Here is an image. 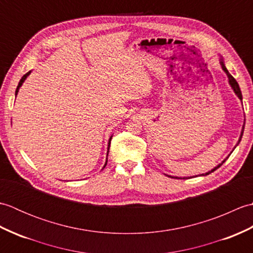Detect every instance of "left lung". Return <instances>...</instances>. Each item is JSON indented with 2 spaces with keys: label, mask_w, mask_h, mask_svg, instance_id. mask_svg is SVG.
<instances>
[{
  "label": "left lung",
  "mask_w": 253,
  "mask_h": 253,
  "mask_svg": "<svg viewBox=\"0 0 253 253\" xmlns=\"http://www.w3.org/2000/svg\"><path fill=\"white\" fill-rule=\"evenodd\" d=\"M221 66H222V68H223V71H224L225 73H226V75H227V77H228V82H229L230 87L233 88L234 92H235L236 94H237V96H238V98L240 99V101L243 102V94H241V91H240V88H239V84H238V83L236 82V79H235V78L232 76V75H230V74L228 73V71H227V69H226V67H225V65H224V62H223V61H221ZM245 121H246V120H245ZM244 129H245V125L243 126V130H241V133H240V137H239L238 143L240 142L241 138H243V135H244ZM238 143H237V144H238ZM225 161H226V160H224L221 164H218V165L216 166V168H214L212 170H210V171H208V173H206V174H202V175H203V176H204V175H209L210 173H212V171L216 170V169L219 168V166H221V165H222V164L225 162ZM169 177H171V176H169ZM171 178H178V177H171Z\"/></svg>",
  "instance_id": "obj_1"
}]
</instances>
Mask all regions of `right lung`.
I'll return each instance as SVG.
<instances>
[{
    "instance_id": "obj_1",
    "label": "right lung",
    "mask_w": 253,
    "mask_h": 253,
    "mask_svg": "<svg viewBox=\"0 0 253 253\" xmlns=\"http://www.w3.org/2000/svg\"><path fill=\"white\" fill-rule=\"evenodd\" d=\"M30 73H31V72H28V73H27V74H25L23 77H21V79L19 80V84H18V85H17V88H16V92H15V95H17L19 88L21 87V84H23V83L25 82V79L29 76V74H30ZM111 139H112V137L110 138V141H109V149H110V144H111ZM107 154H109V152H107ZM106 163H107V160H106V162H105V165H106ZM105 165H104V168H105Z\"/></svg>"
}]
</instances>
